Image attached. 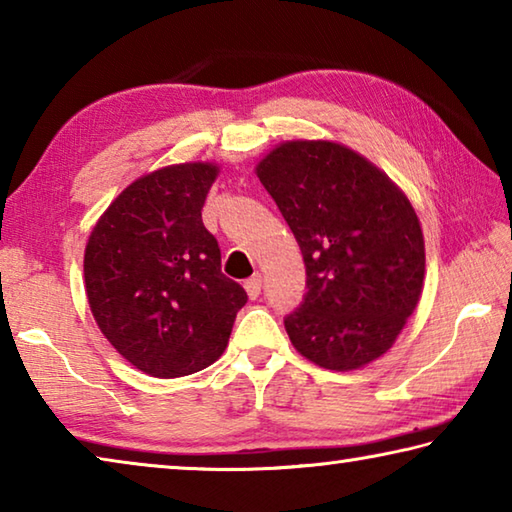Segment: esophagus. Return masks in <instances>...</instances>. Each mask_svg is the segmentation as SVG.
I'll use <instances>...</instances> for the list:
<instances>
[{"instance_id":"34e87169","label":"esophagus","mask_w":512,"mask_h":512,"mask_svg":"<svg viewBox=\"0 0 512 512\" xmlns=\"http://www.w3.org/2000/svg\"><path fill=\"white\" fill-rule=\"evenodd\" d=\"M244 287H246V293H248V298H250V300L259 298V293H262V275L255 273L253 277H248Z\"/></svg>"}]
</instances>
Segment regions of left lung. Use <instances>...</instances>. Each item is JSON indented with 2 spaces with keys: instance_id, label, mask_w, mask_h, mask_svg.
Wrapping results in <instances>:
<instances>
[{
  "instance_id": "8db88e82",
  "label": "left lung",
  "mask_w": 512,
  "mask_h": 512,
  "mask_svg": "<svg viewBox=\"0 0 512 512\" xmlns=\"http://www.w3.org/2000/svg\"><path fill=\"white\" fill-rule=\"evenodd\" d=\"M307 268V296L284 318L302 357L357 370L393 348L424 280L413 205L384 171L348 146L284 142L257 164Z\"/></svg>"
}]
</instances>
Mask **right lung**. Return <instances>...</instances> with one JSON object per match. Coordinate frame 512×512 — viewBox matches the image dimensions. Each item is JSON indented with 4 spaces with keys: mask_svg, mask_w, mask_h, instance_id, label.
Listing matches in <instances>:
<instances>
[{
    "mask_svg": "<svg viewBox=\"0 0 512 512\" xmlns=\"http://www.w3.org/2000/svg\"><path fill=\"white\" fill-rule=\"evenodd\" d=\"M219 167L171 164L110 203L85 246V293L103 336L151 377L203 370L228 345L246 291L221 273L201 210Z\"/></svg>",
    "mask_w": 512,
    "mask_h": 512,
    "instance_id": "obj_1",
    "label": "right lung"
}]
</instances>
